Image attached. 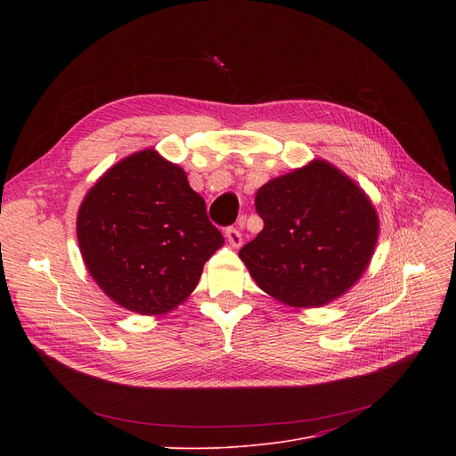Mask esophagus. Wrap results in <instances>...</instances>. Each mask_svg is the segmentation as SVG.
<instances>
[{"instance_id": "1", "label": "esophagus", "mask_w": 456, "mask_h": 456, "mask_svg": "<svg viewBox=\"0 0 456 456\" xmlns=\"http://www.w3.org/2000/svg\"><path fill=\"white\" fill-rule=\"evenodd\" d=\"M225 238H227L229 246H232V248H240L242 246V234H240V231H238L236 227H227L225 229Z\"/></svg>"}]
</instances>
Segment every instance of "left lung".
<instances>
[{
    "mask_svg": "<svg viewBox=\"0 0 456 456\" xmlns=\"http://www.w3.org/2000/svg\"><path fill=\"white\" fill-rule=\"evenodd\" d=\"M255 208L265 227L238 256L277 301L310 308L344 296L366 272L379 238L364 190L316 159L260 186Z\"/></svg>",
    "mask_w": 456,
    "mask_h": 456,
    "instance_id": "1",
    "label": "left lung"
}]
</instances>
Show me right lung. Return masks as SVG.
<instances>
[{
    "label": "right lung",
    "instance_id": "add662e5",
    "mask_svg": "<svg viewBox=\"0 0 456 456\" xmlns=\"http://www.w3.org/2000/svg\"><path fill=\"white\" fill-rule=\"evenodd\" d=\"M77 242L88 273L114 303L160 316L194 292L224 236L183 167L143 150L88 190L77 212Z\"/></svg>",
    "mask_w": 456,
    "mask_h": 456
}]
</instances>
